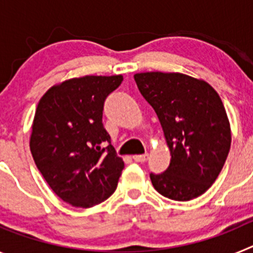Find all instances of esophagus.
<instances>
[{
    "label": "esophagus",
    "instance_id": "34e87169",
    "mask_svg": "<svg viewBox=\"0 0 253 253\" xmlns=\"http://www.w3.org/2000/svg\"><path fill=\"white\" fill-rule=\"evenodd\" d=\"M133 160L135 162H146L148 160V153H144V154H135L133 156Z\"/></svg>",
    "mask_w": 253,
    "mask_h": 253
}]
</instances>
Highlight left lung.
Wrapping results in <instances>:
<instances>
[{"label": "left lung", "instance_id": "left-lung-1", "mask_svg": "<svg viewBox=\"0 0 253 253\" xmlns=\"http://www.w3.org/2000/svg\"><path fill=\"white\" fill-rule=\"evenodd\" d=\"M134 80L171 152L169 169L149 175L154 189L177 202L198 198L216 180L231 148L222 100L209 84L181 73H137Z\"/></svg>", "mask_w": 253, "mask_h": 253}]
</instances>
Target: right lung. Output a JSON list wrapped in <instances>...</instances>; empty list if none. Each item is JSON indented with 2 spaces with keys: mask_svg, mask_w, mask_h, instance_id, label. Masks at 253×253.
I'll list each match as a JSON object with an SVG mask.
<instances>
[{
  "mask_svg": "<svg viewBox=\"0 0 253 253\" xmlns=\"http://www.w3.org/2000/svg\"><path fill=\"white\" fill-rule=\"evenodd\" d=\"M122 82L120 75L72 78L49 88L38 104L31 154L50 189L73 207L100 204L118 186L124 162L111 146L102 111Z\"/></svg>",
  "mask_w": 253,
  "mask_h": 253,
  "instance_id": "obj_1",
  "label": "right lung"
}]
</instances>
